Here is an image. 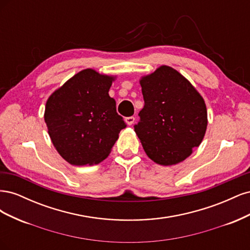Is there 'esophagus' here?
Wrapping results in <instances>:
<instances>
[{
  "instance_id": "esophagus-1",
  "label": "esophagus",
  "mask_w": 250,
  "mask_h": 250,
  "mask_svg": "<svg viewBox=\"0 0 250 250\" xmlns=\"http://www.w3.org/2000/svg\"><path fill=\"white\" fill-rule=\"evenodd\" d=\"M134 120H135V118H134L133 116L128 117V118H126V123H127L128 125H132V124L134 123Z\"/></svg>"
}]
</instances>
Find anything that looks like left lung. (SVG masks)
Segmentation results:
<instances>
[{"label": "left lung", "instance_id": "1", "mask_svg": "<svg viewBox=\"0 0 250 250\" xmlns=\"http://www.w3.org/2000/svg\"><path fill=\"white\" fill-rule=\"evenodd\" d=\"M144 107L134 131L155 163L175 165L192 153L208 125L206 103L183 75L163 65L141 80Z\"/></svg>", "mask_w": 250, "mask_h": 250}]
</instances>
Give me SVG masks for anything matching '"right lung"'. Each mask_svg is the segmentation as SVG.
<instances>
[{
	"label": "right lung",
	"instance_id": "right-lung-1",
	"mask_svg": "<svg viewBox=\"0 0 250 250\" xmlns=\"http://www.w3.org/2000/svg\"><path fill=\"white\" fill-rule=\"evenodd\" d=\"M112 78L83 70L53 93L44 121L53 145L74 166L99 164L106 158L127 126L108 95Z\"/></svg>",
	"mask_w": 250,
	"mask_h": 250
}]
</instances>
